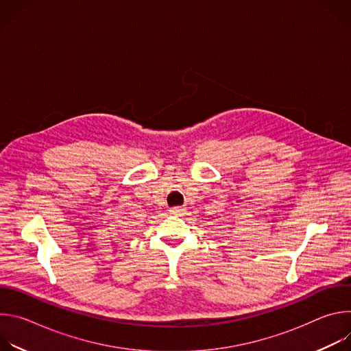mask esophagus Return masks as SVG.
Wrapping results in <instances>:
<instances>
[{"instance_id": "esophagus-1", "label": "esophagus", "mask_w": 351, "mask_h": 351, "mask_svg": "<svg viewBox=\"0 0 351 351\" xmlns=\"http://www.w3.org/2000/svg\"><path fill=\"white\" fill-rule=\"evenodd\" d=\"M182 213H183L182 207H172L169 210V214H172V215H182Z\"/></svg>"}]
</instances>
